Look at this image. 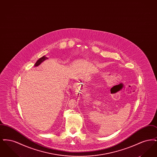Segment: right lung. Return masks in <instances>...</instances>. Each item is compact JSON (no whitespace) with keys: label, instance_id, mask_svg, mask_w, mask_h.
I'll return each mask as SVG.
<instances>
[{"label":"right lung","instance_id":"add662e5","mask_svg":"<svg viewBox=\"0 0 157 157\" xmlns=\"http://www.w3.org/2000/svg\"><path fill=\"white\" fill-rule=\"evenodd\" d=\"M46 59H48V58L47 57H46L45 56H42V58H40V59L39 60H37V62L35 63V67H37V66H39L43 61H44Z\"/></svg>","mask_w":157,"mask_h":157}]
</instances>
